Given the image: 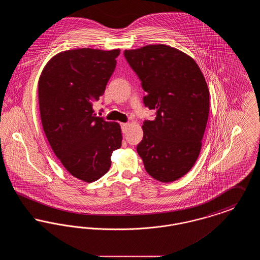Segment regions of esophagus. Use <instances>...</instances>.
<instances>
[{
  "label": "esophagus",
  "instance_id": "esophagus-1",
  "mask_svg": "<svg viewBox=\"0 0 260 260\" xmlns=\"http://www.w3.org/2000/svg\"><path fill=\"white\" fill-rule=\"evenodd\" d=\"M127 126H128V124H127V123H122V124H121V128H122V132H123L124 134L126 132Z\"/></svg>",
  "mask_w": 260,
  "mask_h": 260
}]
</instances>
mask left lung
Listing matches in <instances>:
<instances>
[{
  "instance_id": "left-lung-1",
  "label": "left lung",
  "mask_w": 260,
  "mask_h": 260,
  "mask_svg": "<svg viewBox=\"0 0 260 260\" xmlns=\"http://www.w3.org/2000/svg\"><path fill=\"white\" fill-rule=\"evenodd\" d=\"M124 56L145 91V107L156 112L143 122L137 153L153 178L172 182L198 159L210 111L205 77L194 59L166 45L124 50Z\"/></svg>"
}]
</instances>
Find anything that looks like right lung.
Listing matches in <instances>:
<instances>
[{
  "mask_svg": "<svg viewBox=\"0 0 260 260\" xmlns=\"http://www.w3.org/2000/svg\"><path fill=\"white\" fill-rule=\"evenodd\" d=\"M120 50L79 49L53 56L39 80L44 132L63 167L92 182L110 169L113 151L122 146L121 127L92 110L115 71Z\"/></svg>",
  "mask_w": 260,
  "mask_h": 260,
  "instance_id": "add662e5",
  "label": "right lung"
}]
</instances>
